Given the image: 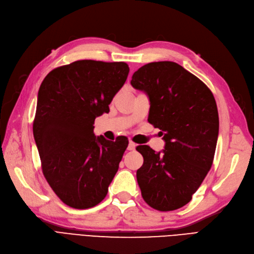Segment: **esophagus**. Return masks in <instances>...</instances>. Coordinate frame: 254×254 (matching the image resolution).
<instances>
[{
	"instance_id": "esophagus-1",
	"label": "esophagus",
	"mask_w": 254,
	"mask_h": 254,
	"mask_svg": "<svg viewBox=\"0 0 254 254\" xmlns=\"http://www.w3.org/2000/svg\"><path fill=\"white\" fill-rule=\"evenodd\" d=\"M136 146V144L132 141H129V144H128V150H133Z\"/></svg>"
}]
</instances>
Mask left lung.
Segmentation results:
<instances>
[{"mask_svg":"<svg viewBox=\"0 0 254 254\" xmlns=\"http://www.w3.org/2000/svg\"><path fill=\"white\" fill-rule=\"evenodd\" d=\"M130 83L147 94L148 122L166 142L159 153L136 147L144 159L136 171L142 197L157 210L178 209L191 201L214 160L219 133L214 95L194 74L168 61L142 66Z\"/></svg>","mask_w":254,"mask_h":254,"instance_id":"obj_1","label":"left lung"}]
</instances>
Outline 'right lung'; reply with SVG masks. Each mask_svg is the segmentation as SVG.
<instances>
[{
  "label": "right lung",
  "instance_id": "right-lung-1",
  "mask_svg": "<svg viewBox=\"0 0 254 254\" xmlns=\"http://www.w3.org/2000/svg\"><path fill=\"white\" fill-rule=\"evenodd\" d=\"M128 73L124 62L81 60L54 68L40 84L34 139L48 184L72 208L99 204L118 172L128 140L96 136L93 125Z\"/></svg>",
  "mask_w": 254,
  "mask_h": 254
}]
</instances>
